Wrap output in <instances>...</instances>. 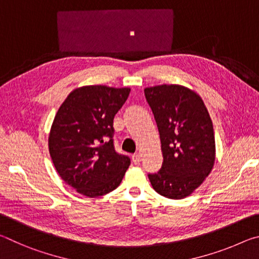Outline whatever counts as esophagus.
<instances>
[{
    "label": "esophagus",
    "instance_id": "obj_1",
    "mask_svg": "<svg viewBox=\"0 0 259 259\" xmlns=\"http://www.w3.org/2000/svg\"><path fill=\"white\" fill-rule=\"evenodd\" d=\"M140 161H142V155L139 153H136V154L133 155V162L135 164H139Z\"/></svg>",
    "mask_w": 259,
    "mask_h": 259
}]
</instances>
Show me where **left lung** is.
<instances>
[{"label": "left lung", "mask_w": 259, "mask_h": 259, "mask_svg": "<svg viewBox=\"0 0 259 259\" xmlns=\"http://www.w3.org/2000/svg\"><path fill=\"white\" fill-rule=\"evenodd\" d=\"M159 129L163 163L148 174L155 192L168 199L191 195L214 163L211 119L200 96L178 84H162L144 90Z\"/></svg>", "instance_id": "left-lung-1"}]
</instances>
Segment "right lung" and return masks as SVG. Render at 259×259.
<instances>
[{"mask_svg":"<svg viewBox=\"0 0 259 259\" xmlns=\"http://www.w3.org/2000/svg\"><path fill=\"white\" fill-rule=\"evenodd\" d=\"M130 94L129 88L85 85L73 90L57 112L49 152L63 181L89 198L120 185L130 157L114 148L113 120Z\"/></svg>","mask_w":259,"mask_h":259,"instance_id":"right-lung-1","label":"right lung"}]
</instances>
